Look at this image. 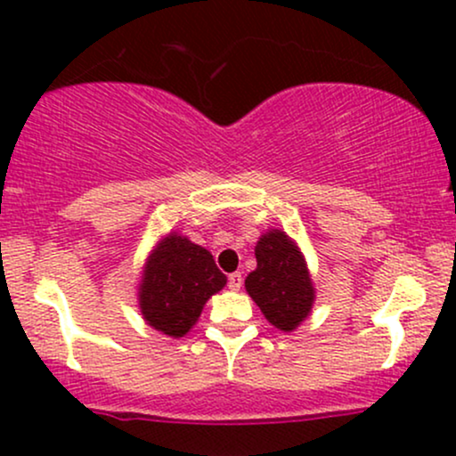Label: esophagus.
I'll list each match as a JSON object with an SVG mask.
<instances>
[{
  "label": "esophagus",
  "mask_w": 456,
  "mask_h": 456,
  "mask_svg": "<svg viewBox=\"0 0 456 456\" xmlns=\"http://www.w3.org/2000/svg\"><path fill=\"white\" fill-rule=\"evenodd\" d=\"M242 274H240V272H233V274H229V279H227V285H229V289L232 291H238L240 287H242Z\"/></svg>",
  "instance_id": "34e87169"
}]
</instances>
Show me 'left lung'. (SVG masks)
I'll list each match as a JSON object with an SVG mask.
<instances>
[{
    "label": "left lung",
    "instance_id": "obj_1",
    "mask_svg": "<svg viewBox=\"0 0 456 456\" xmlns=\"http://www.w3.org/2000/svg\"><path fill=\"white\" fill-rule=\"evenodd\" d=\"M255 257L257 268L246 276V291L272 326L291 332L308 317L315 302L306 261L294 240L281 229L261 235Z\"/></svg>",
    "mask_w": 456,
    "mask_h": 456
}]
</instances>
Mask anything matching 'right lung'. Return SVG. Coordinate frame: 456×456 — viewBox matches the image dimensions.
Masks as SVG:
<instances>
[{"label": "right lung", "instance_id": "add662e5", "mask_svg": "<svg viewBox=\"0 0 456 456\" xmlns=\"http://www.w3.org/2000/svg\"><path fill=\"white\" fill-rule=\"evenodd\" d=\"M224 285L227 276L216 268L210 250L184 235L169 233L145 261L139 285L141 315L159 332L180 338Z\"/></svg>", "mask_w": 456, "mask_h": 456}]
</instances>
